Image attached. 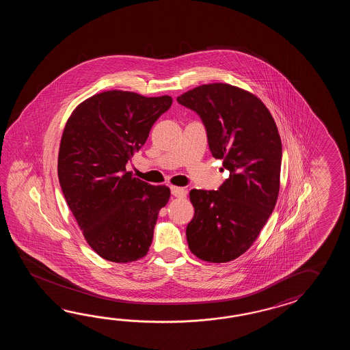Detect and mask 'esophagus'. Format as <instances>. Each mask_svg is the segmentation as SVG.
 <instances>
[{"label":"esophagus","mask_w":350,"mask_h":350,"mask_svg":"<svg viewBox=\"0 0 350 350\" xmlns=\"http://www.w3.org/2000/svg\"><path fill=\"white\" fill-rule=\"evenodd\" d=\"M170 190H172V193L175 198H185L186 193H187L185 189L178 187V186H172Z\"/></svg>","instance_id":"34e87169"}]
</instances>
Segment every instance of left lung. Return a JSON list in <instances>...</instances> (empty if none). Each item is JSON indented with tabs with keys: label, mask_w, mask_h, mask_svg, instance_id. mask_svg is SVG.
Segmentation results:
<instances>
[{
	"label": "left lung",
	"mask_w": 350,
	"mask_h": 350,
	"mask_svg": "<svg viewBox=\"0 0 350 350\" xmlns=\"http://www.w3.org/2000/svg\"><path fill=\"white\" fill-rule=\"evenodd\" d=\"M200 116L213 157L229 172L217 190L190 191L189 249L201 260L228 262L253 245L275 208L282 140L260 98L228 83L201 85L178 97Z\"/></svg>",
	"instance_id": "1"
}]
</instances>
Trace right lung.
<instances>
[{"instance_id":"right-lung-1","label":"right lung","mask_w":350,"mask_h":350,"mask_svg":"<svg viewBox=\"0 0 350 350\" xmlns=\"http://www.w3.org/2000/svg\"><path fill=\"white\" fill-rule=\"evenodd\" d=\"M172 104L167 95L111 90L85 100L67 120L59 185L86 241L106 260L130 262L149 252L170 189L134 178L126 164Z\"/></svg>"}]
</instances>
